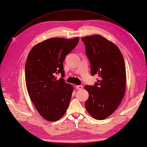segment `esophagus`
Returning a JSON list of instances; mask_svg holds the SVG:
<instances>
[{"label": "esophagus", "instance_id": "34e87169", "mask_svg": "<svg viewBox=\"0 0 147 147\" xmlns=\"http://www.w3.org/2000/svg\"><path fill=\"white\" fill-rule=\"evenodd\" d=\"M76 87L78 89H79V90H80V89H82L83 88L82 85H77V86H76Z\"/></svg>", "mask_w": 147, "mask_h": 147}]
</instances>
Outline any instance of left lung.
Wrapping results in <instances>:
<instances>
[{"label": "left lung", "instance_id": "1", "mask_svg": "<svg viewBox=\"0 0 147 147\" xmlns=\"http://www.w3.org/2000/svg\"><path fill=\"white\" fill-rule=\"evenodd\" d=\"M90 61L92 76L98 79L94 86H85L89 93L86 109L96 119H104L115 111L126 89L124 60L118 47L99 35L82 38Z\"/></svg>", "mask_w": 147, "mask_h": 147}]
</instances>
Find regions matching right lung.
<instances>
[{
	"label": "right lung",
	"instance_id": "obj_1",
	"mask_svg": "<svg viewBox=\"0 0 147 147\" xmlns=\"http://www.w3.org/2000/svg\"><path fill=\"white\" fill-rule=\"evenodd\" d=\"M79 41V37L50 38L36 44L28 56L27 90L38 113L49 121L62 118L69 106L74 88L62 78L57 80L55 74L61 73L64 77L63 62Z\"/></svg>",
	"mask_w": 147,
	"mask_h": 147
}]
</instances>
